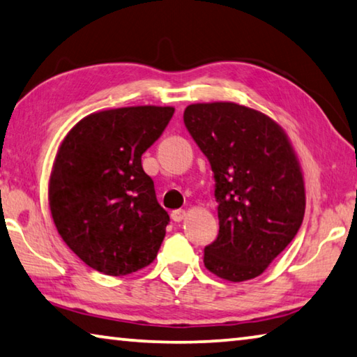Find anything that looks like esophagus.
Instances as JSON below:
<instances>
[{
	"mask_svg": "<svg viewBox=\"0 0 357 357\" xmlns=\"http://www.w3.org/2000/svg\"><path fill=\"white\" fill-rule=\"evenodd\" d=\"M185 217V211L184 209H176V211H173L172 213V219H173V222H181Z\"/></svg>",
	"mask_w": 357,
	"mask_h": 357,
	"instance_id": "34e87169",
	"label": "esophagus"
}]
</instances>
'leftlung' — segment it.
Listing matches in <instances>:
<instances>
[{"label":"left lung","mask_w":357,"mask_h":357,"mask_svg":"<svg viewBox=\"0 0 357 357\" xmlns=\"http://www.w3.org/2000/svg\"><path fill=\"white\" fill-rule=\"evenodd\" d=\"M184 124L209 160L219 234L204 247V266L220 279L263 274L304 220L301 167L273 119L233 102L193 104Z\"/></svg>","instance_id":"1"}]
</instances>
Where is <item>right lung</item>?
<instances>
[{
    "instance_id": "right-lung-1",
    "label": "right lung",
    "mask_w": 357,
    "mask_h": 357,
    "mask_svg": "<svg viewBox=\"0 0 357 357\" xmlns=\"http://www.w3.org/2000/svg\"><path fill=\"white\" fill-rule=\"evenodd\" d=\"M173 113L154 105L93 113L59 146L48 204L63 241L89 268L126 275L157 257L170 215L157 202L142 155Z\"/></svg>"
}]
</instances>
